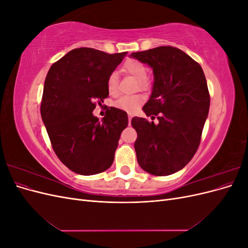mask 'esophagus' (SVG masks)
Here are the masks:
<instances>
[{
	"mask_svg": "<svg viewBox=\"0 0 248 248\" xmlns=\"http://www.w3.org/2000/svg\"><path fill=\"white\" fill-rule=\"evenodd\" d=\"M128 123H129V125H131V119H132V115L131 114H128Z\"/></svg>",
	"mask_w": 248,
	"mask_h": 248,
	"instance_id": "34e87169",
	"label": "esophagus"
}]
</instances>
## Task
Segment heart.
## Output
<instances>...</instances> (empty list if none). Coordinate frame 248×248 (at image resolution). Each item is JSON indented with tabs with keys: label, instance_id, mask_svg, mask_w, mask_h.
Listing matches in <instances>:
<instances>
[{
	"label": "heart",
	"instance_id": "heart-1",
	"mask_svg": "<svg viewBox=\"0 0 248 248\" xmlns=\"http://www.w3.org/2000/svg\"><path fill=\"white\" fill-rule=\"evenodd\" d=\"M123 69L126 73L130 74L133 78L139 79V85L140 89L148 88V80L146 79L147 67L138 60H128L126 61ZM108 92L110 95H116L118 93V77L116 72H111L107 80ZM145 98L141 95H131V96H122L114 103L115 108L122 109L124 111L133 114L137 111L139 108L144 103Z\"/></svg>",
	"mask_w": 248,
	"mask_h": 248
}]
</instances>
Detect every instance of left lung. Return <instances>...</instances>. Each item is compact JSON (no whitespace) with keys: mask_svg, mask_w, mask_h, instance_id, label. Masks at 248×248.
<instances>
[{"mask_svg":"<svg viewBox=\"0 0 248 248\" xmlns=\"http://www.w3.org/2000/svg\"><path fill=\"white\" fill-rule=\"evenodd\" d=\"M130 58L153 69L152 93L142 110L158 123L134 117V142L140 167L154 176L182 170L199 148L208 117L210 95L204 71L181 49L159 46L132 52Z\"/></svg>","mask_w":248,"mask_h":248,"instance_id":"obj_1","label":"left lung"}]
</instances>
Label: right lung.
Returning <instances> with one entry per match:
<instances>
[{
    "label": "right lung",
    "mask_w": 248,
    "mask_h": 248,
    "mask_svg": "<svg viewBox=\"0 0 248 248\" xmlns=\"http://www.w3.org/2000/svg\"><path fill=\"white\" fill-rule=\"evenodd\" d=\"M126 54L79 47L52 64L47 72L41 118L59 159L77 174H99L114 162L128 117L126 111L110 108L100 122L93 110L96 100L100 103L108 98V78Z\"/></svg>",
    "instance_id": "obj_1"
}]
</instances>
